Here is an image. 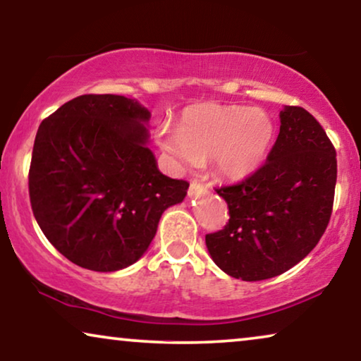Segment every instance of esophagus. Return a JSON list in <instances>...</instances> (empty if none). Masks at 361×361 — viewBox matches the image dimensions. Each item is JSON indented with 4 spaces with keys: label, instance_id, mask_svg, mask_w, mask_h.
Segmentation results:
<instances>
[{
    "label": "esophagus",
    "instance_id": "34e87169",
    "mask_svg": "<svg viewBox=\"0 0 361 361\" xmlns=\"http://www.w3.org/2000/svg\"><path fill=\"white\" fill-rule=\"evenodd\" d=\"M205 192H207V185L200 184V182H197V180L190 182V185H189V195L190 197H197L200 194H205Z\"/></svg>",
    "mask_w": 361,
    "mask_h": 361
}]
</instances>
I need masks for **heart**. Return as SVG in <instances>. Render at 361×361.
Returning a JSON list of instances; mask_svg holds the SVG:
<instances>
[{"label":"heart","mask_w":361,"mask_h":361,"mask_svg":"<svg viewBox=\"0 0 361 361\" xmlns=\"http://www.w3.org/2000/svg\"><path fill=\"white\" fill-rule=\"evenodd\" d=\"M276 136V125L259 108L202 105L189 108L179 128L164 125L157 141L179 166L212 159L221 177L241 180L263 166Z\"/></svg>","instance_id":"heart-1"}]
</instances>
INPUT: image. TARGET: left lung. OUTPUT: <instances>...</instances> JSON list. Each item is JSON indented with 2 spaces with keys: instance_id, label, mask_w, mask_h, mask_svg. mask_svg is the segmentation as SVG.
Segmentation results:
<instances>
[{
  "instance_id": "1",
  "label": "left lung",
  "mask_w": 361,
  "mask_h": 361,
  "mask_svg": "<svg viewBox=\"0 0 361 361\" xmlns=\"http://www.w3.org/2000/svg\"><path fill=\"white\" fill-rule=\"evenodd\" d=\"M279 118L278 140L264 164L241 182L215 189L230 220L205 235V243L215 264L236 279L286 273L315 248L332 215V141L304 108L286 106Z\"/></svg>"
}]
</instances>
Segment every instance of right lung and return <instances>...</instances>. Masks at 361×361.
Wrapping results in <instances>:
<instances>
[{"label": "right lung", "instance_id": "add662e5", "mask_svg": "<svg viewBox=\"0 0 361 361\" xmlns=\"http://www.w3.org/2000/svg\"><path fill=\"white\" fill-rule=\"evenodd\" d=\"M149 111L123 95H80L47 116L34 140L29 199L42 233L85 269L136 263L189 182L161 174L147 142Z\"/></svg>", "mask_w": 361, "mask_h": 361}]
</instances>
